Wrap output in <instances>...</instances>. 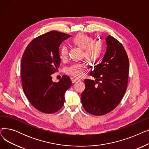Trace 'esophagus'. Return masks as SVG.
Here are the masks:
<instances>
[{"label": "esophagus", "instance_id": "obj_1", "mask_svg": "<svg viewBox=\"0 0 149 149\" xmlns=\"http://www.w3.org/2000/svg\"><path fill=\"white\" fill-rule=\"evenodd\" d=\"M71 81H72V83H75L77 81H78V79H73V78H71Z\"/></svg>", "mask_w": 149, "mask_h": 149}]
</instances>
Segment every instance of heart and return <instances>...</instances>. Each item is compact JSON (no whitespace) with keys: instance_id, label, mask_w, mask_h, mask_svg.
Returning <instances> with one entry per match:
<instances>
[{"instance_id":"obj_1","label":"heart","mask_w":149,"mask_h":149,"mask_svg":"<svg viewBox=\"0 0 149 149\" xmlns=\"http://www.w3.org/2000/svg\"><path fill=\"white\" fill-rule=\"evenodd\" d=\"M72 44L83 49V56L89 62L93 63L97 61L102 54L103 44L100 40H93V38L84 33L77 34L71 40ZM68 49L63 46L60 49V55L62 60H66L68 57ZM86 69L84 63H76L68 68L66 72L74 77L80 78L82 76L83 70Z\"/></svg>"}]
</instances>
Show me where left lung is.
<instances>
[{"instance_id":"obj_1","label":"left lung","mask_w":149,"mask_h":149,"mask_svg":"<svg viewBox=\"0 0 149 149\" xmlns=\"http://www.w3.org/2000/svg\"><path fill=\"white\" fill-rule=\"evenodd\" d=\"M102 62L94 67L90 75L96 80L85 79L81 100L85 111L96 116L110 112L118 105L126 91L129 72L127 54L123 45L109 36Z\"/></svg>"}]
</instances>
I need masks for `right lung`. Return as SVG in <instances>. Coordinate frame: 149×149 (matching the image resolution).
Masks as SVG:
<instances>
[{
    "label": "right lung",
    "mask_w": 149,
    "mask_h": 149,
    "mask_svg": "<svg viewBox=\"0 0 149 149\" xmlns=\"http://www.w3.org/2000/svg\"><path fill=\"white\" fill-rule=\"evenodd\" d=\"M70 37L57 31L39 36L29 43L22 57L23 92L29 103L45 113L60 110L64 104L65 92L72 85L67 75L57 83L52 81L51 77L60 65L59 46Z\"/></svg>",
    "instance_id": "1"
}]
</instances>
